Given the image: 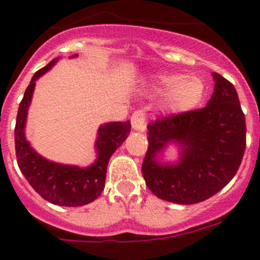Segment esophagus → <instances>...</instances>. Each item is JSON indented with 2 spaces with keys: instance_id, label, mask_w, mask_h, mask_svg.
<instances>
[{
  "instance_id": "1",
  "label": "esophagus",
  "mask_w": 260,
  "mask_h": 260,
  "mask_svg": "<svg viewBox=\"0 0 260 260\" xmlns=\"http://www.w3.org/2000/svg\"><path fill=\"white\" fill-rule=\"evenodd\" d=\"M132 127L137 132L146 130V114L143 111H135L132 116Z\"/></svg>"
}]
</instances>
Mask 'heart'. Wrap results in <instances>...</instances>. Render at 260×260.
Here are the masks:
<instances>
[{"label": "heart", "mask_w": 260, "mask_h": 260, "mask_svg": "<svg viewBox=\"0 0 260 260\" xmlns=\"http://www.w3.org/2000/svg\"><path fill=\"white\" fill-rule=\"evenodd\" d=\"M148 87L154 94L165 92L162 107L171 114L194 108L202 101L205 92L201 78L179 73H156L149 78Z\"/></svg>", "instance_id": "b5f03b06"}]
</instances>
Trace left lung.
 <instances>
[{"label": "left lung", "mask_w": 260, "mask_h": 260, "mask_svg": "<svg viewBox=\"0 0 260 260\" xmlns=\"http://www.w3.org/2000/svg\"><path fill=\"white\" fill-rule=\"evenodd\" d=\"M214 92L206 107L158 118L148 128L142 165L146 184L158 199L180 205L205 201L232 180L246 148V123L230 81L213 73ZM169 144L180 148L175 163L158 158Z\"/></svg>", "instance_id": "1"}]
</instances>
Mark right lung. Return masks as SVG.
Here are the masks:
<instances>
[{"instance_id": "right-lung-1", "label": "right lung", "mask_w": 260, "mask_h": 260, "mask_svg": "<svg viewBox=\"0 0 260 260\" xmlns=\"http://www.w3.org/2000/svg\"><path fill=\"white\" fill-rule=\"evenodd\" d=\"M78 56L77 54L71 58ZM59 58L35 73L24 96L19 104L15 125V151L18 165L25 179L42 199L59 206L76 208L92 202L101 196L106 183L107 166L114 151L130 134V121L104 123L98 130L95 140L96 159L87 168L64 165L45 158L33 149L25 138L28 108L32 102L36 81L54 67Z\"/></svg>"}]
</instances>
